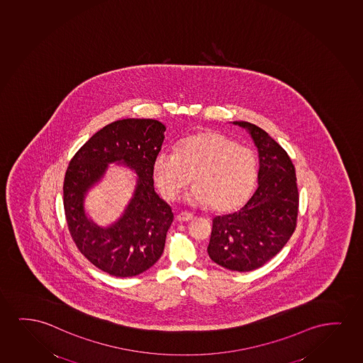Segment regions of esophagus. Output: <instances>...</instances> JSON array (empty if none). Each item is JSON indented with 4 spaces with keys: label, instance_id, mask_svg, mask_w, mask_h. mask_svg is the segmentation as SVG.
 I'll list each match as a JSON object with an SVG mask.
<instances>
[{
    "label": "esophagus",
    "instance_id": "obj_1",
    "mask_svg": "<svg viewBox=\"0 0 363 363\" xmlns=\"http://www.w3.org/2000/svg\"><path fill=\"white\" fill-rule=\"evenodd\" d=\"M176 219H177L179 222H189V220L194 219V214L189 213V212H179V213L176 216Z\"/></svg>",
    "mask_w": 363,
    "mask_h": 363
}]
</instances>
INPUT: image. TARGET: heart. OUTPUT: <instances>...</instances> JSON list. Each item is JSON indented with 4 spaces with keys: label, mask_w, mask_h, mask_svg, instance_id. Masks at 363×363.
I'll list each match as a JSON object with an SVG mask.
<instances>
[{
    "label": "heart",
    "mask_w": 363,
    "mask_h": 363,
    "mask_svg": "<svg viewBox=\"0 0 363 363\" xmlns=\"http://www.w3.org/2000/svg\"><path fill=\"white\" fill-rule=\"evenodd\" d=\"M258 174L252 150L217 131H204L182 140L177 151L162 150L154 161L155 182L166 199L179 197L196 182L189 194L192 203L211 204L229 211L243 203Z\"/></svg>",
    "instance_id": "1"
}]
</instances>
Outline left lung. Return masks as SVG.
I'll list each match as a JSON object with an SVG mask.
<instances>
[{"mask_svg": "<svg viewBox=\"0 0 363 363\" xmlns=\"http://www.w3.org/2000/svg\"><path fill=\"white\" fill-rule=\"evenodd\" d=\"M258 147V189L242 208L217 216L209 240V258L233 272L263 267L288 243L296 228L298 191L296 174L286 151L267 131L247 121Z\"/></svg>", "mask_w": 363, "mask_h": 363, "instance_id": "obj_1", "label": "left lung"}]
</instances>
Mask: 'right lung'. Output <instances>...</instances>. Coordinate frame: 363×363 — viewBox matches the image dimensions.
I'll return each instance as SVG.
<instances>
[{"mask_svg":"<svg viewBox=\"0 0 363 363\" xmlns=\"http://www.w3.org/2000/svg\"><path fill=\"white\" fill-rule=\"evenodd\" d=\"M166 128L152 119H123L93 135L70 160L63 184L65 219L80 253L96 268L118 278L144 273L164 253L166 234L174 220L169 204L154 189V161ZM119 160L140 176L135 197L122 218L108 229L87 219L84 196Z\"/></svg>","mask_w":363,"mask_h":363,"instance_id":"right-lung-1","label":"right lung"}]
</instances>
